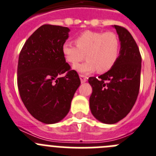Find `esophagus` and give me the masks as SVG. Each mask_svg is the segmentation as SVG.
<instances>
[{
    "label": "esophagus",
    "mask_w": 156,
    "mask_h": 156,
    "mask_svg": "<svg viewBox=\"0 0 156 156\" xmlns=\"http://www.w3.org/2000/svg\"><path fill=\"white\" fill-rule=\"evenodd\" d=\"M79 77H80V79H81V83H85V81H87V80H88V78H87L86 76H85V75H80Z\"/></svg>",
    "instance_id": "1"
}]
</instances>
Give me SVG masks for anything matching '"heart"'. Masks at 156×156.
Listing matches in <instances>:
<instances>
[{
  "mask_svg": "<svg viewBox=\"0 0 156 156\" xmlns=\"http://www.w3.org/2000/svg\"><path fill=\"white\" fill-rule=\"evenodd\" d=\"M76 44L65 42L62 46V54L68 64L76 65L85 57L87 61L75 66L78 71L83 74L97 70L99 73L109 71L116 64L120 54L119 37L113 32L85 31L75 40Z\"/></svg>",
  "mask_w": 156,
  "mask_h": 156,
  "instance_id": "b5f03b06",
  "label": "heart"
}]
</instances>
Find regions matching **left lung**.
<instances>
[{
    "label": "left lung",
    "instance_id": "8db88e82",
    "mask_svg": "<svg viewBox=\"0 0 156 156\" xmlns=\"http://www.w3.org/2000/svg\"><path fill=\"white\" fill-rule=\"evenodd\" d=\"M120 41V55L113 68L98 78L90 77L92 88L89 106L92 115L104 123L124 118L139 93L141 56L135 40L124 27L116 26Z\"/></svg>",
    "mask_w": 156,
    "mask_h": 156
}]
</instances>
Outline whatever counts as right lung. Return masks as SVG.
Listing matches in <instances>:
<instances>
[{"instance_id": "add662e5", "label": "right lung", "mask_w": 156, "mask_h": 156, "mask_svg": "<svg viewBox=\"0 0 156 156\" xmlns=\"http://www.w3.org/2000/svg\"><path fill=\"white\" fill-rule=\"evenodd\" d=\"M69 31L68 27L43 25L29 36L19 54L20 97L29 113L44 123H57L65 117L81 84L61 50Z\"/></svg>"}]
</instances>
